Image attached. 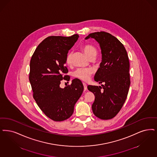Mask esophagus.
I'll list each match as a JSON object with an SVG mask.
<instances>
[{
  "instance_id": "esophagus-1",
  "label": "esophagus",
  "mask_w": 157,
  "mask_h": 157,
  "mask_svg": "<svg viewBox=\"0 0 157 157\" xmlns=\"http://www.w3.org/2000/svg\"><path fill=\"white\" fill-rule=\"evenodd\" d=\"M83 87H84V90H86L87 89V85L85 83H83Z\"/></svg>"
}]
</instances>
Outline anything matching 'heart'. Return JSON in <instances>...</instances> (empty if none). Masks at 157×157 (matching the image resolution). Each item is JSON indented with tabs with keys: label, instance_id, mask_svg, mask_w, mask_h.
Here are the masks:
<instances>
[{
	"label": "heart",
	"instance_id": "obj_1",
	"mask_svg": "<svg viewBox=\"0 0 157 157\" xmlns=\"http://www.w3.org/2000/svg\"><path fill=\"white\" fill-rule=\"evenodd\" d=\"M82 50L85 52L89 59L93 58L96 56L98 51L94 46L90 44H85L82 46ZM65 63L69 65L72 63V52H69L65 58ZM92 74V70L90 68H78L73 72V76L82 81L87 82L90 79Z\"/></svg>",
	"mask_w": 157,
	"mask_h": 157
}]
</instances>
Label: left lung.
<instances>
[{"instance_id": "8db88e82", "label": "left lung", "mask_w": 157, "mask_h": 157, "mask_svg": "<svg viewBox=\"0 0 157 157\" xmlns=\"http://www.w3.org/2000/svg\"><path fill=\"white\" fill-rule=\"evenodd\" d=\"M89 38L99 43L102 54L94 81L105 83L103 90L101 86H88L95 97L92 111L101 119H111L119 112L127 97L130 85L128 56L123 44L109 33H92L85 38Z\"/></svg>"}]
</instances>
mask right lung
<instances>
[{"label": "right lung", "mask_w": 157, "mask_h": 157, "mask_svg": "<svg viewBox=\"0 0 157 157\" xmlns=\"http://www.w3.org/2000/svg\"><path fill=\"white\" fill-rule=\"evenodd\" d=\"M78 37L76 34L48 37L38 45L30 60L29 81L33 98L43 112L55 121L72 116L83 90L82 82L76 78L70 85L59 87L63 79L69 81L65 58Z\"/></svg>", "instance_id": "add662e5"}]
</instances>
